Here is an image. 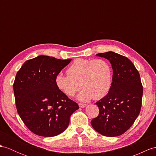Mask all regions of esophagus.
<instances>
[{"label": "esophagus", "instance_id": "obj_1", "mask_svg": "<svg viewBox=\"0 0 156 156\" xmlns=\"http://www.w3.org/2000/svg\"><path fill=\"white\" fill-rule=\"evenodd\" d=\"M79 107H81V108H84V107H86L87 105H86V104L79 103Z\"/></svg>", "mask_w": 156, "mask_h": 156}]
</instances>
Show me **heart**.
<instances>
[{
    "label": "heart",
    "instance_id": "1",
    "mask_svg": "<svg viewBox=\"0 0 156 156\" xmlns=\"http://www.w3.org/2000/svg\"><path fill=\"white\" fill-rule=\"evenodd\" d=\"M68 75L60 73L56 75L55 85L69 97H73L81 89L78 99L89 101L105 97L112 85V69L104 59H75L67 69Z\"/></svg>",
    "mask_w": 156,
    "mask_h": 156
}]
</instances>
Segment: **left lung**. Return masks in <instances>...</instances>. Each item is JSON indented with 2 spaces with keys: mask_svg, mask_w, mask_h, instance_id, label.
I'll list each match as a JSON object with an SVG mask.
<instances>
[{
  "mask_svg": "<svg viewBox=\"0 0 156 156\" xmlns=\"http://www.w3.org/2000/svg\"><path fill=\"white\" fill-rule=\"evenodd\" d=\"M107 59L113 70L111 89L96 102L99 115L91 121L99 134L115 137L122 135L134 124L142 107L143 87L140 74L126 57L113 51L98 54Z\"/></svg>",
  "mask_w": 156,
  "mask_h": 156,
  "instance_id": "left-lung-1",
  "label": "left lung"
}]
</instances>
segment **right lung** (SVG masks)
<instances>
[{"instance_id":"add662e5","label":"right lung","mask_w":156,"mask_h":156,"mask_svg":"<svg viewBox=\"0 0 156 156\" xmlns=\"http://www.w3.org/2000/svg\"><path fill=\"white\" fill-rule=\"evenodd\" d=\"M71 61L39 55L22 65L13 85L17 111L29 130L53 137L65 131L79 106L55 85L56 75Z\"/></svg>"}]
</instances>
